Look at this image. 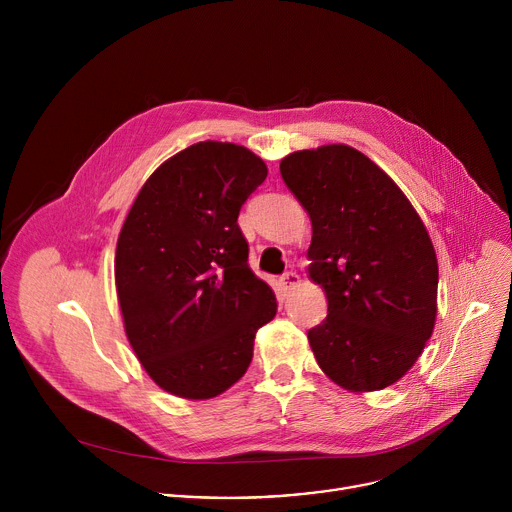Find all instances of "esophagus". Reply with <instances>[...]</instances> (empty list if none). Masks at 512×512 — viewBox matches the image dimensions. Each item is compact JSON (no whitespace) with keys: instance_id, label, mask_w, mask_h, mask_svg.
I'll return each instance as SVG.
<instances>
[{"instance_id":"1","label":"esophagus","mask_w":512,"mask_h":512,"mask_svg":"<svg viewBox=\"0 0 512 512\" xmlns=\"http://www.w3.org/2000/svg\"><path fill=\"white\" fill-rule=\"evenodd\" d=\"M298 283H300V277H298L294 271H287V273H283V275L279 277V285H281L283 291L294 289Z\"/></svg>"}]
</instances>
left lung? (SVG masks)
I'll return each instance as SVG.
<instances>
[{
    "label": "left lung",
    "mask_w": 512,
    "mask_h": 512,
    "mask_svg": "<svg viewBox=\"0 0 512 512\" xmlns=\"http://www.w3.org/2000/svg\"><path fill=\"white\" fill-rule=\"evenodd\" d=\"M281 178L312 221L310 277L328 316L308 330L320 369L348 391L399 381L435 324L437 259L399 186L348 145L289 154Z\"/></svg>",
    "instance_id": "1"
}]
</instances>
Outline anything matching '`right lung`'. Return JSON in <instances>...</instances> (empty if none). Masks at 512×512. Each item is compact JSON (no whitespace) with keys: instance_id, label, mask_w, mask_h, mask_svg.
Wrapping results in <instances>:
<instances>
[{"instance_id":"add662e5","label":"right lung","mask_w":512,"mask_h":512,"mask_svg":"<svg viewBox=\"0 0 512 512\" xmlns=\"http://www.w3.org/2000/svg\"><path fill=\"white\" fill-rule=\"evenodd\" d=\"M265 178L243 145L200 141L148 178L125 218L115 253L125 334L172 395L210 399L235 385L277 312L237 223Z\"/></svg>"}]
</instances>
